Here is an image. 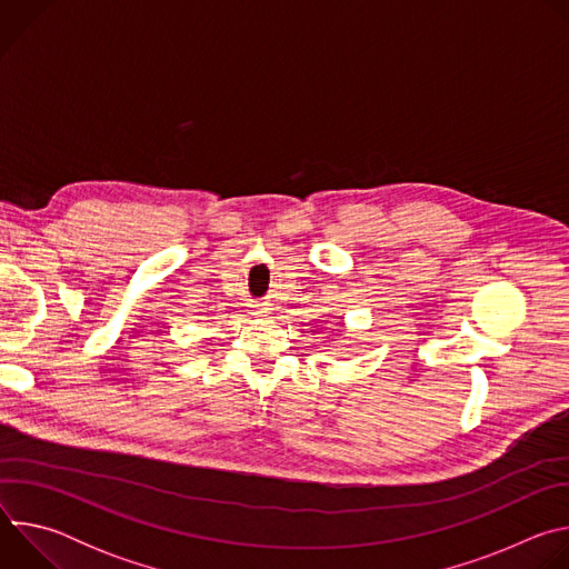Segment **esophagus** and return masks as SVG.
Here are the masks:
<instances>
[{
  "label": "esophagus",
  "mask_w": 569,
  "mask_h": 569,
  "mask_svg": "<svg viewBox=\"0 0 569 569\" xmlns=\"http://www.w3.org/2000/svg\"><path fill=\"white\" fill-rule=\"evenodd\" d=\"M266 312H268L266 308H259V310H254V315H259V317H266Z\"/></svg>",
  "instance_id": "esophagus-1"
}]
</instances>
